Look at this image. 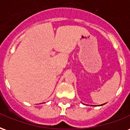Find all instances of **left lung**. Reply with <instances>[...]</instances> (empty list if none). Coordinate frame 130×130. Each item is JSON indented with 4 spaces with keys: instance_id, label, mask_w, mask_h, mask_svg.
I'll return each instance as SVG.
<instances>
[{
    "instance_id": "8db88e82",
    "label": "left lung",
    "mask_w": 130,
    "mask_h": 130,
    "mask_svg": "<svg viewBox=\"0 0 130 130\" xmlns=\"http://www.w3.org/2000/svg\"><path fill=\"white\" fill-rule=\"evenodd\" d=\"M82 104H83V103H82ZM105 104H106V103H105ZM101 104L100 106H102V105H104V104ZM91 106H94V105H91Z\"/></svg>"
}]
</instances>
